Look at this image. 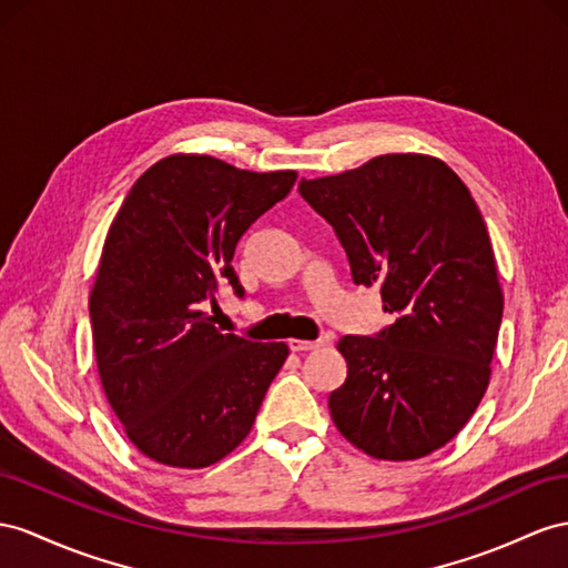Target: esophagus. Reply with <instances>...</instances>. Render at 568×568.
I'll list each match as a JSON object with an SVG mask.
<instances>
[{"mask_svg": "<svg viewBox=\"0 0 568 568\" xmlns=\"http://www.w3.org/2000/svg\"><path fill=\"white\" fill-rule=\"evenodd\" d=\"M287 345H290V351H293V353H312V351H318V347H324L326 341H300V338H290Z\"/></svg>", "mask_w": 568, "mask_h": 568, "instance_id": "esophagus-1", "label": "esophagus"}]
</instances>
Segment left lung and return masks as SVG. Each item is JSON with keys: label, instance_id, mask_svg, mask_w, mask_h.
Here are the masks:
<instances>
[{"label": "left lung", "instance_id": "1", "mask_svg": "<svg viewBox=\"0 0 568 568\" xmlns=\"http://www.w3.org/2000/svg\"><path fill=\"white\" fill-rule=\"evenodd\" d=\"M300 194L336 230L355 285H379L396 322L343 336L328 396L347 442L379 460H417L468 425L491 376L504 293L485 217L444 160L386 153Z\"/></svg>", "mask_w": 568, "mask_h": 568}]
</instances>
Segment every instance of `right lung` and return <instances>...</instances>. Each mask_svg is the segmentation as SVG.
I'll list each match as a JSON object with an SVG mask.
<instances>
[{
  "instance_id": "right-lung-1",
  "label": "right lung",
  "mask_w": 568,
  "mask_h": 568,
  "mask_svg": "<svg viewBox=\"0 0 568 568\" xmlns=\"http://www.w3.org/2000/svg\"><path fill=\"white\" fill-rule=\"evenodd\" d=\"M295 180L174 153L141 174L110 223L89 297L93 351L110 408L145 458L209 468L252 432L287 345L221 333L201 304L223 281L242 295L235 246Z\"/></svg>"
}]
</instances>
